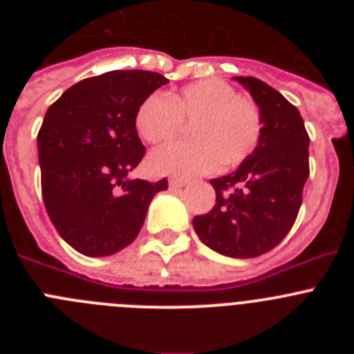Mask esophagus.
I'll return each instance as SVG.
<instances>
[{
  "mask_svg": "<svg viewBox=\"0 0 354 354\" xmlns=\"http://www.w3.org/2000/svg\"><path fill=\"white\" fill-rule=\"evenodd\" d=\"M168 184H170V187L177 189V187L186 186V180H184V179H175V177H174V179H170V183H168Z\"/></svg>",
  "mask_w": 354,
  "mask_h": 354,
  "instance_id": "esophagus-1",
  "label": "esophagus"
}]
</instances>
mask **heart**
<instances>
[{"instance_id":"heart-1","label":"heart","mask_w":354,"mask_h":354,"mask_svg":"<svg viewBox=\"0 0 354 354\" xmlns=\"http://www.w3.org/2000/svg\"><path fill=\"white\" fill-rule=\"evenodd\" d=\"M183 124L193 126L195 142L154 150L149 158L154 174L195 177L212 174L221 162L239 165L257 149L264 126L257 102L221 80L196 81L168 99L149 95L134 118L136 131L149 143L177 138Z\"/></svg>"}]
</instances>
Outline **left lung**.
I'll use <instances>...</instances> for the list:
<instances>
[{"instance_id": "left-lung-1", "label": "left lung", "mask_w": 354, "mask_h": 354, "mask_svg": "<svg viewBox=\"0 0 354 354\" xmlns=\"http://www.w3.org/2000/svg\"><path fill=\"white\" fill-rule=\"evenodd\" d=\"M262 111L257 149L232 174L212 179L216 204L193 218L200 241L234 259L270 252L289 234L308 179V133L298 108L264 81L234 77Z\"/></svg>"}]
</instances>
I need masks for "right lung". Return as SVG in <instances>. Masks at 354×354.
<instances>
[{
    "label": "right lung",
    "mask_w": 354,
    "mask_h": 354,
    "mask_svg": "<svg viewBox=\"0 0 354 354\" xmlns=\"http://www.w3.org/2000/svg\"><path fill=\"white\" fill-rule=\"evenodd\" d=\"M168 80L150 71H111L86 77L46 111L37 136L46 211L65 243L88 257L129 246L147 209L168 180L129 179L145 147L134 118Z\"/></svg>",
    "instance_id": "right-lung-1"
}]
</instances>
